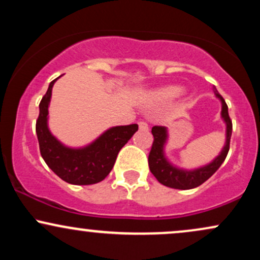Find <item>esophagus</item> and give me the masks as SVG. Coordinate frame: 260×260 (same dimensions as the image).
<instances>
[{"label": "esophagus", "instance_id": "1", "mask_svg": "<svg viewBox=\"0 0 260 260\" xmlns=\"http://www.w3.org/2000/svg\"><path fill=\"white\" fill-rule=\"evenodd\" d=\"M138 124H139V129H140V131H148V129H149V126H148L147 122L140 121Z\"/></svg>", "mask_w": 260, "mask_h": 260}]
</instances>
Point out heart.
I'll return each mask as SVG.
<instances>
[{"label":"heart","instance_id":"obj_1","mask_svg":"<svg viewBox=\"0 0 260 260\" xmlns=\"http://www.w3.org/2000/svg\"><path fill=\"white\" fill-rule=\"evenodd\" d=\"M184 92V89L178 85H169L157 89L151 95V101L155 104H169L175 101Z\"/></svg>","mask_w":260,"mask_h":260}]
</instances>
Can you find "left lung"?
Listing matches in <instances>:
<instances>
[{
  "instance_id": "left-lung-1",
  "label": "left lung",
  "mask_w": 260,
  "mask_h": 260,
  "mask_svg": "<svg viewBox=\"0 0 260 260\" xmlns=\"http://www.w3.org/2000/svg\"><path fill=\"white\" fill-rule=\"evenodd\" d=\"M213 91L216 99L221 103V120L225 123V144L216 157L209 164L199 166L196 169H183L178 168L177 165L172 164L166 155V145L169 142V129L166 127L155 126L151 128V133L154 136V143L151 147L150 154H149L148 162L151 174L155 176L157 181L164 186L175 188V189H192L201 186L208 178L216 172V170L221 166L228 156L230 149V139L232 134V122L229 116V107L226 105L225 100L215 86H213Z\"/></svg>"
}]
</instances>
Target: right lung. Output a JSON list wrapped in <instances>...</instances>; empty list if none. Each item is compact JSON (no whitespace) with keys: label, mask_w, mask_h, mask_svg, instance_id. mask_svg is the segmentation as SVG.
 Segmentation results:
<instances>
[{"label":"right lung","mask_w":260,"mask_h":260,"mask_svg":"<svg viewBox=\"0 0 260 260\" xmlns=\"http://www.w3.org/2000/svg\"><path fill=\"white\" fill-rule=\"evenodd\" d=\"M58 78L50 83L39 105L37 136L41 156L46 165L67 183L77 186L95 184L110 174L120 150L138 131V124L107 128L98 138L83 147L63 144L49 128V106L53 84Z\"/></svg>","instance_id":"obj_1"}]
</instances>
